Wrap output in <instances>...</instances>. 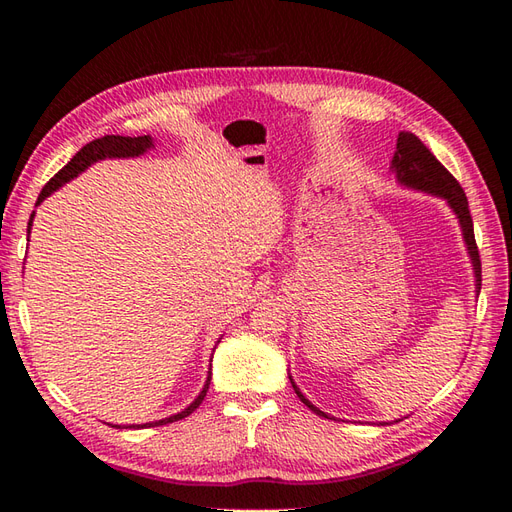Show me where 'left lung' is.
Instances as JSON below:
<instances>
[{
    "label": "left lung",
    "mask_w": 512,
    "mask_h": 512,
    "mask_svg": "<svg viewBox=\"0 0 512 512\" xmlns=\"http://www.w3.org/2000/svg\"><path fill=\"white\" fill-rule=\"evenodd\" d=\"M391 171L396 173L398 182L407 184V187L427 191V193H433V195H440V198H444L451 204V209L455 211V215H458L460 226H462L464 242H466V248H469L473 270H475V281H477L475 286H477V292H480V288H482L480 250H477V244H475L473 217H471V211H469V200H466V193L460 187V182L455 180L447 169H444L442 162L431 154L427 145H424L422 140L411 132H400L398 134L396 154H394V160H391ZM292 387H295L297 396L301 398L303 405H308L314 413H319V416H323V418H330L328 413H323V411L314 407L312 402L297 389L295 383H292Z\"/></svg>",
    "instance_id": "8db88e82"
}]
</instances>
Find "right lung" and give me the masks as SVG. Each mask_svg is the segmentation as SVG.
Returning <instances> with one entry per match:
<instances>
[{
  "mask_svg": "<svg viewBox=\"0 0 512 512\" xmlns=\"http://www.w3.org/2000/svg\"><path fill=\"white\" fill-rule=\"evenodd\" d=\"M149 147H154V143H151V136H103V138H96L92 140V143L85 145L83 149L76 151V156L65 165L61 171L54 173V178H50V182L46 184V187L41 189L39 198H37V204H41L43 200L48 198V195L52 191H57L61 184L70 182L72 178L79 176V173L83 169H88L92 162L96 160H103V158H134V156H140L145 154V151ZM32 217H35V213L30 215V222H28V233H30V226H32ZM209 385H211V372H209V378H206V385L204 389L200 391V396L195 398L191 405L176 413V416H169L165 420H158V422H147V424H132V427H158V424H169V422H178L182 418L191 416V413L200 407V402L204 400L206 391H209Z\"/></svg>",
  "mask_w": 512,
  "mask_h": 512,
  "instance_id": "obj_1",
  "label": "right lung"
}]
</instances>
